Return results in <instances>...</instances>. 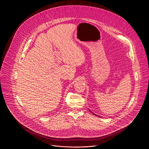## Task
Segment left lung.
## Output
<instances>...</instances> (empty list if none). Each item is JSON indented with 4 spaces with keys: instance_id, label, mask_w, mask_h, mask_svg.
Segmentation results:
<instances>
[{
    "instance_id": "8db88e82",
    "label": "left lung",
    "mask_w": 149,
    "mask_h": 149,
    "mask_svg": "<svg viewBox=\"0 0 149 149\" xmlns=\"http://www.w3.org/2000/svg\"><path fill=\"white\" fill-rule=\"evenodd\" d=\"M90 112H91V111H90ZM92 113H93V112H92ZM93 115H96V116H98V115H95V114H94V113H93ZM99 117H100V116H99Z\"/></svg>"
}]
</instances>
